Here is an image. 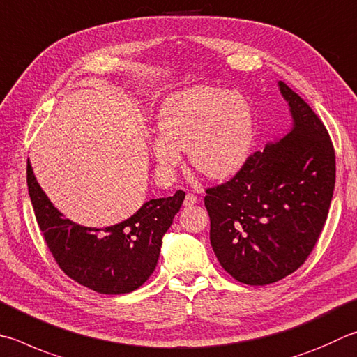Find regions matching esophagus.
Wrapping results in <instances>:
<instances>
[{"instance_id":"obj_1","label":"esophagus","mask_w":357,"mask_h":357,"mask_svg":"<svg viewBox=\"0 0 357 357\" xmlns=\"http://www.w3.org/2000/svg\"><path fill=\"white\" fill-rule=\"evenodd\" d=\"M195 203H198V198L193 193H187L184 198V206H193Z\"/></svg>"}]
</instances>
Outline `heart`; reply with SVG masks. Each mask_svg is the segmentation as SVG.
<instances>
[{"instance_id": "1", "label": "heart", "mask_w": 357, "mask_h": 357, "mask_svg": "<svg viewBox=\"0 0 357 357\" xmlns=\"http://www.w3.org/2000/svg\"><path fill=\"white\" fill-rule=\"evenodd\" d=\"M158 132L153 154L162 176L172 178L181 164L179 151H189L193 170L209 179H225L248 158L255 120L243 95L198 86L162 102Z\"/></svg>"}]
</instances>
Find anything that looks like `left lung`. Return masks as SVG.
I'll return each mask as SVG.
<instances>
[{"label":"left lung","instance_id":"1","mask_svg":"<svg viewBox=\"0 0 357 357\" xmlns=\"http://www.w3.org/2000/svg\"><path fill=\"white\" fill-rule=\"evenodd\" d=\"M291 128L251 154L234 178L207 189L211 245L238 282L265 286L306 261L325 226L335 156L325 125L282 81Z\"/></svg>","mask_w":357,"mask_h":357}]
</instances>
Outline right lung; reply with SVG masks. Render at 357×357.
Segmentation results:
<instances>
[{"instance_id":"obj_1","label":"right lung","mask_w":357,"mask_h":357,"mask_svg":"<svg viewBox=\"0 0 357 357\" xmlns=\"http://www.w3.org/2000/svg\"><path fill=\"white\" fill-rule=\"evenodd\" d=\"M28 192L48 250L63 273L106 295L139 289L156 268L162 237L179 212L185 193L150 199L123 222L90 228L63 217L51 203L28 160Z\"/></svg>"}]
</instances>
